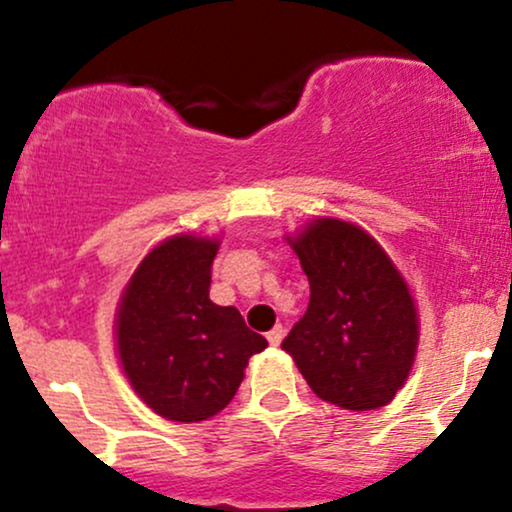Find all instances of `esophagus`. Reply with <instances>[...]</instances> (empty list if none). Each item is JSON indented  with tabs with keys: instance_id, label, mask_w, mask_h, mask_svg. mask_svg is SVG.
<instances>
[{
	"instance_id": "esophagus-1",
	"label": "esophagus",
	"mask_w": 512,
	"mask_h": 512,
	"mask_svg": "<svg viewBox=\"0 0 512 512\" xmlns=\"http://www.w3.org/2000/svg\"><path fill=\"white\" fill-rule=\"evenodd\" d=\"M284 327L281 325H276V327H272V330L267 332V342L272 344V346H279L281 344V339H284Z\"/></svg>"
}]
</instances>
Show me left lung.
I'll return each instance as SVG.
<instances>
[{
    "instance_id": "obj_1",
    "label": "left lung",
    "mask_w": 512,
    "mask_h": 512,
    "mask_svg": "<svg viewBox=\"0 0 512 512\" xmlns=\"http://www.w3.org/2000/svg\"><path fill=\"white\" fill-rule=\"evenodd\" d=\"M291 248L308 276L310 303L281 349L325 402L351 411L385 407L419 344L407 281L378 240L349 221L315 219Z\"/></svg>"
}]
</instances>
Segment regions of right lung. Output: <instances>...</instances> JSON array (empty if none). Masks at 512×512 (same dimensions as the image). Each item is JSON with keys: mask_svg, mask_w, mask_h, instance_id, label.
Masks as SVG:
<instances>
[{"mask_svg": "<svg viewBox=\"0 0 512 512\" xmlns=\"http://www.w3.org/2000/svg\"><path fill=\"white\" fill-rule=\"evenodd\" d=\"M219 240L173 236L129 279L115 317L117 354L134 392L163 419L195 424L231 402L267 346L233 305L209 301Z\"/></svg>", "mask_w": 512, "mask_h": 512, "instance_id": "obj_1", "label": "right lung"}]
</instances>
